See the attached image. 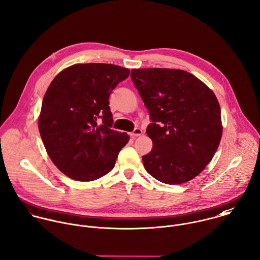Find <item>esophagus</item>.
I'll list each match as a JSON object with an SVG mask.
<instances>
[{
  "mask_svg": "<svg viewBox=\"0 0 260 260\" xmlns=\"http://www.w3.org/2000/svg\"><path fill=\"white\" fill-rule=\"evenodd\" d=\"M133 138L134 137H138V136H141L142 135V130L141 129H139V128H135L134 129V131L130 134Z\"/></svg>",
  "mask_w": 260,
  "mask_h": 260,
  "instance_id": "esophagus-1",
  "label": "esophagus"
}]
</instances>
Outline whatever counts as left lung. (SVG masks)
Here are the masks:
<instances>
[{
    "label": "left lung",
    "instance_id": "1",
    "mask_svg": "<svg viewBox=\"0 0 260 260\" xmlns=\"http://www.w3.org/2000/svg\"><path fill=\"white\" fill-rule=\"evenodd\" d=\"M131 79L151 120L152 149L142 156L146 172L170 185L188 182L213 157L222 133L216 96L183 70L132 69Z\"/></svg>",
    "mask_w": 260,
    "mask_h": 260
}]
</instances>
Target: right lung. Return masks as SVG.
Listing matches in <instances>:
<instances>
[{
	"instance_id": "obj_1",
	"label": "right lung",
	"mask_w": 260,
	"mask_h": 260,
	"mask_svg": "<svg viewBox=\"0 0 260 260\" xmlns=\"http://www.w3.org/2000/svg\"><path fill=\"white\" fill-rule=\"evenodd\" d=\"M129 74L112 64H76L50 84L39 129L49 156L69 178L89 182L114 169L129 135L112 129L109 98Z\"/></svg>"
}]
</instances>
